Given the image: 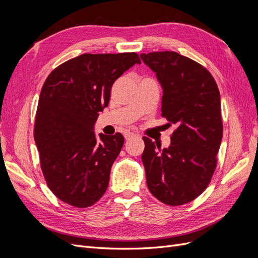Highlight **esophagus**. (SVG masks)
<instances>
[{
  "label": "esophagus",
  "mask_w": 258,
  "mask_h": 258,
  "mask_svg": "<svg viewBox=\"0 0 258 258\" xmlns=\"http://www.w3.org/2000/svg\"><path fill=\"white\" fill-rule=\"evenodd\" d=\"M123 136H124V139H126V140H130V139H132V138H135L137 135L134 134V132L126 131V132H124Z\"/></svg>",
  "instance_id": "obj_1"
}]
</instances>
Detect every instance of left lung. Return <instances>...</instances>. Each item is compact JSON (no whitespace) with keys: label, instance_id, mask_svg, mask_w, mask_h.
Wrapping results in <instances>:
<instances>
[{"label":"left lung","instance_id":"8db88e82","mask_svg":"<svg viewBox=\"0 0 258 258\" xmlns=\"http://www.w3.org/2000/svg\"><path fill=\"white\" fill-rule=\"evenodd\" d=\"M141 58L163 88L161 116L176 124L168 148L143 138L147 187L165 205H185L205 191L216 168L223 137L220 90L204 66L175 51Z\"/></svg>","mask_w":258,"mask_h":258}]
</instances>
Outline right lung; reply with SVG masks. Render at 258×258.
<instances>
[{
	"label": "right lung",
	"mask_w": 258,
	"mask_h": 258,
	"mask_svg": "<svg viewBox=\"0 0 258 258\" xmlns=\"http://www.w3.org/2000/svg\"><path fill=\"white\" fill-rule=\"evenodd\" d=\"M136 63V52L84 53L57 67L43 85L34 140L47 186L70 206L95 205L107 188L124 140L119 132L100 134L97 142L93 126L115 81Z\"/></svg>",
	"instance_id": "obj_1"
}]
</instances>
